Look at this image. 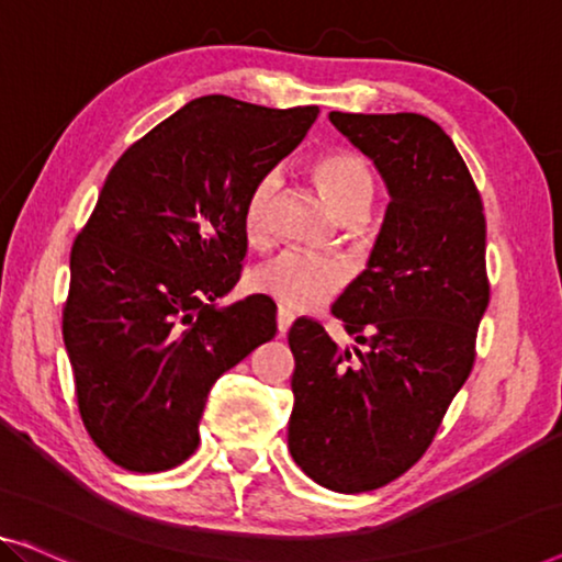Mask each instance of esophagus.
Segmentation results:
<instances>
[{
  "label": "esophagus",
  "instance_id": "34e87169",
  "mask_svg": "<svg viewBox=\"0 0 562 562\" xmlns=\"http://www.w3.org/2000/svg\"><path fill=\"white\" fill-rule=\"evenodd\" d=\"M292 321H295V315H292L288 307H280V310H278V330H280V333H288Z\"/></svg>",
  "mask_w": 562,
  "mask_h": 562
}]
</instances>
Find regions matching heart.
Masks as SVG:
<instances>
[{
	"label": "heart",
	"mask_w": 562,
	"mask_h": 562,
	"mask_svg": "<svg viewBox=\"0 0 562 562\" xmlns=\"http://www.w3.org/2000/svg\"><path fill=\"white\" fill-rule=\"evenodd\" d=\"M310 179L342 222L363 220L375 199V173L371 164L350 148H330L310 161ZM280 191V173H259L245 194L239 212L241 234L249 245L262 247L270 237L272 206ZM348 267L335 257H321L284 249L249 270L247 284L257 295L278 300L292 310H315L333 300L348 284Z\"/></svg>",
	"instance_id": "obj_1"
}]
</instances>
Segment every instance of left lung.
Returning a JSON list of instances; mask_svg holds the SVG:
<instances>
[{"mask_svg": "<svg viewBox=\"0 0 562 562\" xmlns=\"http://www.w3.org/2000/svg\"><path fill=\"white\" fill-rule=\"evenodd\" d=\"M330 123L373 158L391 201L368 270L333 305L366 353L338 348L315 321L290 328L288 443L310 480L358 495L424 457L472 373L487 229L464 158L431 119L333 111Z\"/></svg>", "mask_w": 562, "mask_h": 562, "instance_id": "1", "label": "left lung"}]
</instances>
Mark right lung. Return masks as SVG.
Masks as SVG:
<instances>
[{
    "label": "right lung",
    "mask_w": 562,
    "mask_h": 562,
    "mask_svg": "<svg viewBox=\"0 0 562 562\" xmlns=\"http://www.w3.org/2000/svg\"><path fill=\"white\" fill-rule=\"evenodd\" d=\"M317 113L196 98L108 173L70 252L63 338L82 424L128 472L187 462L216 379L274 338L278 305L267 295L214 303L247 255L245 194Z\"/></svg>",
    "instance_id": "obj_1"
}]
</instances>
